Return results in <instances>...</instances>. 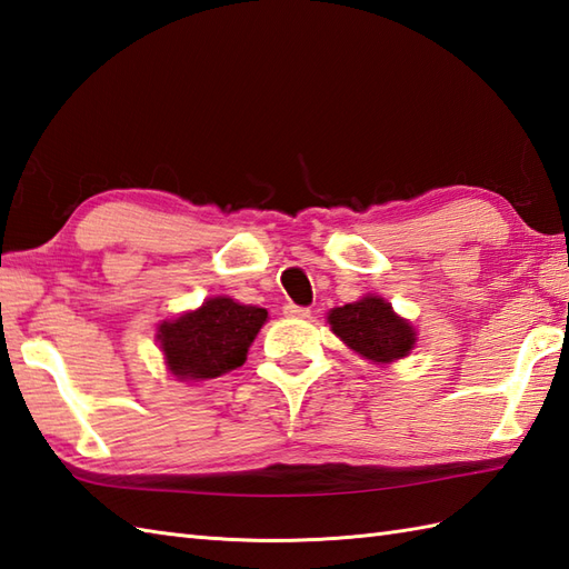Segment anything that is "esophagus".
<instances>
[{
	"label": "esophagus",
	"mask_w": 569,
	"mask_h": 569,
	"mask_svg": "<svg viewBox=\"0 0 569 569\" xmlns=\"http://www.w3.org/2000/svg\"><path fill=\"white\" fill-rule=\"evenodd\" d=\"M284 317H289V319H309L311 317V309L297 307V305H287L284 307Z\"/></svg>",
	"instance_id": "esophagus-1"
}]
</instances>
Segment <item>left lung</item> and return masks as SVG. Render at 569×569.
I'll return each mask as SVG.
<instances>
[{"mask_svg": "<svg viewBox=\"0 0 569 569\" xmlns=\"http://www.w3.org/2000/svg\"><path fill=\"white\" fill-rule=\"evenodd\" d=\"M331 331L360 358L389 365L409 356L416 343L413 326L391 309L389 301L368 295L352 305L336 307L328 313Z\"/></svg>", "mask_w": 569, "mask_h": 569, "instance_id": "1", "label": "left lung"}]
</instances>
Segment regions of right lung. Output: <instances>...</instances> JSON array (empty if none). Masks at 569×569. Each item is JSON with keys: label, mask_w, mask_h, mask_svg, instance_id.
<instances>
[{"label": "right lung", "mask_w": 569, "mask_h": 569, "mask_svg": "<svg viewBox=\"0 0 569 569\" xmlns=\"http://www.w3.org/2000/svg\"><path fill=\"white\" fill-rule=\"evenodd\" d=\"M268 311L211 297L194 311L158 328L168 370L182 382H204L241 368Z\"/></svg>", "instance_id": "1"}]
</instances>
